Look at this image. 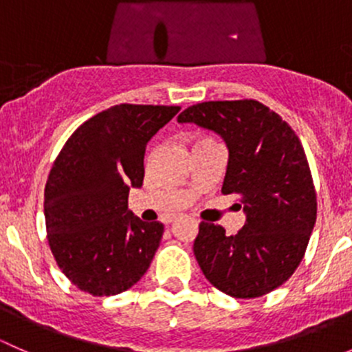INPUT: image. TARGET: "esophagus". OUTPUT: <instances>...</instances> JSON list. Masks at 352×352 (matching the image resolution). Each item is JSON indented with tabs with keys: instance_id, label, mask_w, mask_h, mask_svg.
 I'll list each match as a JSON object with an SVG mask.
<instances>
[{
	"instance_id": "esophagus-1",
	"label": "esophagus",
	"mask_w": 352,
	"mask_h": 352,
	"mask_svg": "<svg viewBox=\"0 0 352 352\" xmlns=\"http://www.w3.org/2000/svg\"><path fill=\"white\" fill-rule=\"evenodd\" d=\"M177 219V216H170V218H166V223H173Z\"/></svg>"
}]
</instances>
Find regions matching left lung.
Masks as SVG:
<instances>
[{
    "label": "left lung",
    "instance_id": "1",
    "mask_svg": "<svg viewBox=\"0 0 352 352\" xmlns=\"http://www.w3.org/2000/svg\"><path fill=\"white\" fill-rule=\"evenodd\" d=\"M179 122L214 131L228 148L223 194H239L247 214L236 235L202 221L194 255L212 286L233 298H257L291 278L317 219V194L300 138L257 100L202 102Z\"/></svg>",
    "mask_w": 352,
    "mask_h": 352
}]
</instances>
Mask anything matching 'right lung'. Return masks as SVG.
<instances>
[{"label":"right lung","instance_id":"add662e5","mask_svg":"<svg viewBox=\"0 0 352 352\" xmlns=\"http://www.w3.org/2000/svg\"><path fill=\"white\" fill-rule=\"evenodd\" d=\"M175 105H113L81 124L59 151L44 190L47 240L63 274L85 293L112 296L136 285L163 236L160 221L127 209L144 179L151 138Z\"/></svg>","mask_w":352,"mask_h":352}]
</instances>
